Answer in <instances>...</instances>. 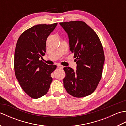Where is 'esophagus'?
<instances>
[{"label":"esophagus","instance_id":"esophagus-1","mask_svg":"<svg viewBox=\"0 0 126 126\" xmlns=\"http://www.w3.org/2000/svg\"><path fill=\"white\" fill-rule=\"evenodd\" d=\"M57 67L59 68H60V69H63L64 68V66L63 65H61V64H58L57 65Z\"/></svg>","mask_w":126,"mask_h":126}]
</instances>
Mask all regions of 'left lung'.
Segmentation results:
<instances>
[{
  "instance_id": "left-lung-1",
  "label": "left lung",
  "mask_w": 126,
  "mask_h": 126,
  "mask_svg": "<svg viewBox=\"0 0 126 126\" xmlns=\"http://www.w3.org/2000/svg\"><path fill=\"white\" fill-rule=\"evenodd\" d=\"M68 33L71 51L76 58L77 69L64 68L66 92L75 97H83L96 90L102 75L104 62L103 47L95 31L82 21L62 22Z\"/></svg>"
}]
</instances>
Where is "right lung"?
I'll use <instances>...</instances> for the list:
<instances>
[{"label":"right lung","instance_id":"obj_1","mask_svg":"<svg viewBox=\"0 0 126 126\" xmlns=\"http://www.w3.org/2000/svg\"><path fill=\"white\" fill-rule=\"evenodd\" d=\"M57 25H34L23 32L16 44L15 75L23 90L32 98L46 94L52 81L51 74L57 66L47 65L40 58L45 55L47 39Z\"/></svg>","mask_w":126,"mask_h":126}]
</instances>
